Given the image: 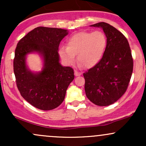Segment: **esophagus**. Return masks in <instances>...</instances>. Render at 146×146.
<instances>
[{"label":"esophagus","mask_w":146,"mask_h":146,"mask_svg":"<svg viewBox=\"0 0 146 146\" xmlns=\"http://www.w3.org/2000/svg\"><path fill=\"white\" fill-rule=\"evenodd\" d=\"M74 73H75V76H80V75H82V73L81 72H79L78 71H76V70H75L74 71Z\"/></svg>","instance_id":"esophagus-1"}]
</instances>
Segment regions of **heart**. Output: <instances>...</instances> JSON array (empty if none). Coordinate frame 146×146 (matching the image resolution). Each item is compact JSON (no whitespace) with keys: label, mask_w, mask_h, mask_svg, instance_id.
Wrapping results in <instances>:
<instances>
[{"label":"heart","mask_w":146,"mask_h":146,"mask_svg":"<svg viewBox=\"0 0 146 146\" xmlns=\"http://www.w3.org/2000/svg\"><path fill=\"white\" fill-rule=\"evenodd\" d=\"M67 46H61L58 53L66 64L74 62L75 56L79 66L87 68L96 66L102 60L107 45V38L101 31H82L68 38Z\"/></svg>","instance_id":"obj_1"}]
</instances>
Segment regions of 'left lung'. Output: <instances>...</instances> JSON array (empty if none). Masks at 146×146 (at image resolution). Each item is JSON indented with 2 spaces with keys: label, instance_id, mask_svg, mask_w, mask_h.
Returning a JSON list of instances; mask_svg holds the SVG:
<instances>
[{
  "label": "left lung",
  "instance_id": "8db88e82",
  "mask_svg": "<svg viewBox=\"0 0 146 146\" xmlns=\"http://www.w3.org/2000/svg\"><path fill=\"white\" fill-rule=\"evenodd\" d=\"M90 27L103 29L107 45L100 62L83 74L85 93L95 105L106 106L117 102L126 91L133 60L126 38L116 28L104 22Z\"/></svg>",
  "mask_w": 146,
  "mask_h": 146
}]
</instances>
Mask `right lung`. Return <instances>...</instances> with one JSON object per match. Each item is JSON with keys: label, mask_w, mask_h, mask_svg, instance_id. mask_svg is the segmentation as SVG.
<instances>
[{"label": "right lung", "mask_w": 146, "mask_h": 146, "mask_svg": "<svg viewBox=\"0 0 146 146\" xmlns=\"http://www.w3.org/2000/svg\"><path fill=\"white\" fill-rule=\"evenodd\" d=\"M68 30L38 27L18 42L14 60L16 84L23 98L38 109L53 110L62 103L74 71L60 63L58 53L62 40ZM40 54L43 62L39 72L31 71L26 64L30 53Z\"/></svg>", "instance_id": "1"}]
</instances>
